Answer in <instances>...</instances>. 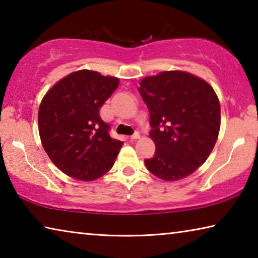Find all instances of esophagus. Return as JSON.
I'll return each mask as SVG.
<instances>
[{
	"label": "esophagus",
	"instance_id": "1",
	"mask_svg": "<svg viewBox=\"0 0 258 258\" xmlns=\"http://www.w3.org/2000/svg\"><path fill=\"white\" fill-rule=\"evenodd\" d=\"M130 139L132 140V141H135V140H139L140 139V133H138V132L134 133L132 137H130Z\"/></svg>",
	"mask_w": 258,
	"mask_h": 258
}]
</instances>
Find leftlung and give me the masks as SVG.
<instances>
[{
  "mask_svg": "<svg viewBox=\"0 0 258 258\" xmlns=\"http://www.w3.org/2000/svg\"><path fill=\"white\" fill-rule=\"evenodd\" d=\"M150 112L156 154L148 171L164 181L189 176L211 155L221 127V106L211 84L182 71L161 72L140 82Z\"/></svg>",
  "mask_w": 258,
  "mask_h": 258,
  "instance_id": "8db88e82",
  "label": "left lung"
}]
</instances>
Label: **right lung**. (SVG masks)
I'll list each match as a JSON object with an SVG mask.
<instances>
[{
    "label": "right lung",
    "mask_w": 258,
    "mask_h": 258,
    "mask_svg": "<svg viewBox=\"0 0 258 258\" xmlns=\"http://www.w3.org/2000/svg\"><path fill=\"white\" fill-rule=\"evenodd\" d=\"M119 78L89 69L61 78L38 108L42 146L61 172L80 181H93L112 167L123 142L110 138L100 108Z\"/></svg>",
    "instance_id": "right-lung-1"
}]
</instances>
